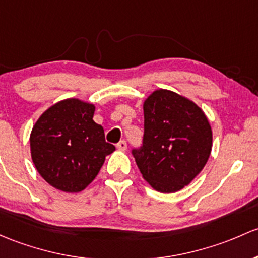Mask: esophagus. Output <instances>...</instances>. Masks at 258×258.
I'll list each match as a JSON object with an SVG mask.
<instances>
[{
	"instance_id": "obj_1",
	"label": "esophagus",
	"mask_w": 258,
	"mask_h": 258,
	"mask_svg": "<svg viewBox=\"0 0 258 258\" xmlns=\"http://www.w3.org/2000/svg\"><path fill=\"white\" fill-rule=\"evenodd\" d=\"M117 150L118 151H126L127 150V143L124 142V141H121V142H118V145H117Z\"/></svg>"
}]
</instances>
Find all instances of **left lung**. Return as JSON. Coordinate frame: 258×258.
Masks as SVG:
<instances>
[{"label":"left lung","mask_w":258,"mask_h":258,"mask_svg":"<svg viewBox=\"0 0 258 258\" xmlns=\"http://www.w3.org/2000/svg\"><path fill=\"white\" fill-rule=\"evenodd\" d=\"M145 136L132 151L143 179L159 193H175L199 174L213 148L207 115L194 101L157 89L143 101Z\"/></svg>","instance_id":"1"}]
</instances>
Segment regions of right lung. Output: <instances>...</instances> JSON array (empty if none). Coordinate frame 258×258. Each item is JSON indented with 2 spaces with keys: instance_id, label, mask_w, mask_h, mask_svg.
<instances>
[{
  "instance_id": "obj_1",
  "label": "right lung",
  "mask_w": 258,
  "mask_h": 258,
  "mask_svg": "<svg viewBox=\"0 0 258 258\" xmlns=\"http://www.w3.org/2000/svg\"><path fill=\"white\" fill-rule=\"evenodd\" d=\"M95 105L65 99L39 116L29 136L31 157L40 177L64 193H79L96 178L115 146L93 120Z\"/></svg>"
}]
</instances>
